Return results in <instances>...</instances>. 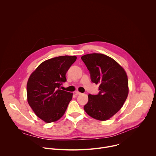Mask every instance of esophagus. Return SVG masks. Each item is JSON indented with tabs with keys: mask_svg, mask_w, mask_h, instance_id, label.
Masks as SVG:
<instances>
[{
	"mask_svg": "<svg viewBox=\"0 0 156 156\" xmlns=\"http://www.w3.org/2000/svg\"><path fill=\"white\" fill-rule=\"evenodd\" d=\"M75 94L76 95H80V94H81V93H80L79 91H75Z\"/></svg>",
	"mask_w": 156,
	"mask_h": 156,
	"instance_id": "1",
	"label": "esophagus"
}]
</instances>
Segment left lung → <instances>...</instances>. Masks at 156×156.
<instances>
[{
  "label": "left lung",
  "mask_w": 156,
  "mask_h": 156,
  "mask_svg": "<svg viewBox=\"0 0 156 156\" xmlns=\"http://www.w3.org/2000/svg\"><path fill=\"white\" fill-rule=\"evenodd\" d=\"M90 71L93 83L99 84L98 94L88 95L84 106L91 117L107 120L122 108L128 94L126 72L113 58L102 54H90L81 57Z\"/></svg>",
  "instance_id": "obj_1"
}]
</instances>
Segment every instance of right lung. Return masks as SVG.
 Returning <instances> with one entry per match:
<instances>
[{"mask_svg": "<svg viewBox=\"0 0 156 156\" xmlns=\"http://www.w3.org/2000/svg\"><path fill=\"white\" fill-rule=\"evenodd\" d=\"M76 56H59L41 63L30 76L27 86L28 102L41 120L51 123L60 119L72 99L73 93L61 90L65 75Z\"/></svg>", "mask_w": 156, "mask_h": 156, "instance_id": "1", "label": "right lung"}]
</instances>
